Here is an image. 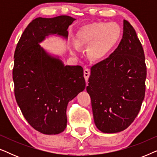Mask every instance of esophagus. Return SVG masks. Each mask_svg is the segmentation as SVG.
I'll return each instance as SVG.
<instances>
[{"mask_svg": "<svg viewBox=\"0 0 157 157\" xmlns=\"http://www.w3.org/2000/svg\"><path fill=\"white\" fill-rule=\"evenodd\" d=\"M83 76H84V78L86 81H88V79H89V77L90 76V70L89 68H85L84 71H83Z\"/></svg>", "mask_w": 157, "mask_h": 157, "instance_id": "34e87169", "label": "esophagus"}]
</instances>
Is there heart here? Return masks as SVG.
<instances>
[{"mask_svg": "<svg viewBox=\"0 0 157 157\" xmlns=\"http://www.w3.org/2000/svg\"><path fill=\"white\" fill-rule=\"evenodd\" d=\"M122 30L115 22H95L85 25L76 34V44L68 49L72 55L78 54L79 48L88 46V55L93 60L104 58L121 39Z\"/></svg>", "mask_w": 157, "mask_h": 157, "instance_id": "b5f03b06", "label": "heart"}]
</instances>
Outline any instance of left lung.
I'll return each mask as SVG.
<instances>
[{"instance_id": "1", "label": "left lung", "mask_w": 157, "mask_h": 157, "mask_svg": "<svg viewBox=\"0 0 157 157\" xmlns=\"http://www.w3.org/2000/svg\"><path fill=\"white\" fill-rule=\"evenodd\" d=\"M146 78L142 46L132 25L124 20L121 42L108 58L92 66L86 87L98 130L113 134L130 126L144 98Z\"/></svg>"}]
</instances>
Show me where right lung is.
Here are the masks:
<instances>
[{
	"label": "right lung",
	"mask_w": 157,
	"mask_h": 157,
	"mask_svg": "<svg viewBox=\"0 0 157 157\" xmlns=\"http://www.w3.org/2000/svg\"><path fill=\"white\" fill-rule=\"evenodd\" d=\"M76 20L68 16L37 18L28 25L14 53L13 79L18 106L29 124L44 134H58L67 125L66 108L86 87L81 66H64L39 44L50 35L68 38Z\"/></svg>",
	"instance_id": "obj_1"
}]
</instances>
